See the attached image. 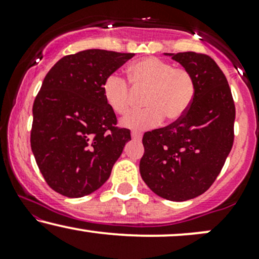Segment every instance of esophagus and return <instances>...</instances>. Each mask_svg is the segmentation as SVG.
Listing matches in <instances>:
<instances>
[{
    "label": "esophagus",
    "mask_w": 259,
    "mask_h": 259,
    "mask_svg": "<svg viewBox=\"0 0 259 259\" xmlns=\"http://www.w3.org/2000/svg\"><path fill=\"white\" fill-rule=\"evenodd\" d=\"M132 138L134 140H141L142 134L139 133V132H132Z\"/></svg>",
    "instance_id": "1"
}]
</instances>
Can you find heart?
Masks as SVG:
<instances>
[{
	"label": "heart",
	"instance_id": "obj_1",
	"mask_svg": "<svg viewBox=\"0 0 259 259\" xmlns=\"http://www.w3.org/2000/svg\"><path fill=\"white\" fill-rule=\"evenodd\" d=\"M129 81L118 74H109L103 80L102 94L109 108L117 114H125L132 107L134 92H145L142 103L146 108L129 113L121 125L133 130L150 129L160 124L163 117L169 121L180 119L194 101L196 82L184 67H174L157 57L135 62L127 69Z\"/></svg>",
	"mask_w": 259,
	"mask_h": 259
}]
</instances>
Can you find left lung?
<instances>
[{"label":"left lung","mask_w":259,"mask_h":259,"mask_svg":"<svg viewBox=\"0 0 259 259\" xmlns=\"http://www.w3.org/2000/svg\"><path fill=\"white\" fill-rule=\"evenodd\" d=\"M190 70L194 101L180 119L144 134L140 174L156 195L187 201L206 192L234 144L235 103L218 64L197 52L165 53Z\"/></svg>","instance_id":"obj_1"}]
</instances>
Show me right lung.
I'll use <instances>...</instances> for the list:
<instances>
[{
    "instance_id": "1",
    "label": "right lung",
    "mask_w": 259,
    "mask_h": 259,
    "mask_svg": "<svg viewBox=\"0 0 259 259\" xmlns=\"http://www.w3.org/2000/svg\"><path fill=\"white\" fill-rule=\"evenodd\" d=\"M134 53L85 50L61 58L32 106L31 150L44 179L67 197H82L108 180L129 140L117 126L102 84Z\"/></svg>"
}]
</instances>
